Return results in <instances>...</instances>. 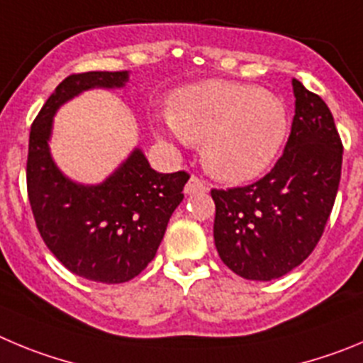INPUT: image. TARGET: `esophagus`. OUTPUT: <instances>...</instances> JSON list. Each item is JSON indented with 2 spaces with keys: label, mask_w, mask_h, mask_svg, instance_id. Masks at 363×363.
<instances>
[{
  "label": "esophagus",
  "mask_w": 363,
  "mask_h": 363,
  "mask_svg": "<svg viewBox=\"0 0 363 363\" xmlns=\"http://www.w3.org/2000/svg\"><path fill=\"white\" fill-rule=\"evenodd\" d=\"M208 184H206L202 179H199L197 175H191L188 181V184L184 186V191L188 195H197V194H204V191H208Z\"/></svg>",
  "instance_id": "34e87169"
}]
</instances>
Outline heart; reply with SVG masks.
<instances>
[{
    "mask_svg": "<svg viewBox=\"0 0 363 363\" xmlns=\"http://www.w3.org/2000/svg\"><path fill=\"white\" fill-rule=\"evenodd\" d=\"M159 137L188 146L202 143L215 177L244 182L266 172L289 133V112L279 96L233 81H204L172 96V110L155 123Z\"/></svg>",
    "mask_w": 363,
    "mask_h": 363,
    "instance_id": "b5f03b06",
    "label": "heart"
}]
</instances>
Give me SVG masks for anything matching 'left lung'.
Here are the masks:
<instances>
[{"label": "left lung", "instance_id": "8db88e82", "mask_svg": "<svg viewBox=\"0 0 363 363\" xmlns=\"http://www.w3.org/2000/svg\"><path fill=\"white\" fill-rule=\"evenodd\" d=\"M295 117L282 157L244 188L211 189L218 257L247 280H275L308 259L331 215L342 141L328 104L293 79Z\"/></svg>", "mask_w": 363, "mask_h": 363}]
</instances>
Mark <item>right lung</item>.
Listing matches in <instances>:
<instances>
[{
	"label": "right lung",
	"mask_w": 363,
	"mask_h": 363,
	"mask_svg": "<svg viewBox=\"0 0 363 363\" xmlns=\"http://www.w3.org/2000/svg\"><path fill=\"white\" fill-rule=\"evenodd\" d=\"M128 79V70L68 76L43 104L28 139L27 189L35 226L68 271L101 284L128 282L152 262L189 179L186 172H155L141 148L99 184L72 181L55 164L48 143L57 110L86 90H116Z\"/></svg>",
	"instance_id": "1"
}]
</instances>
